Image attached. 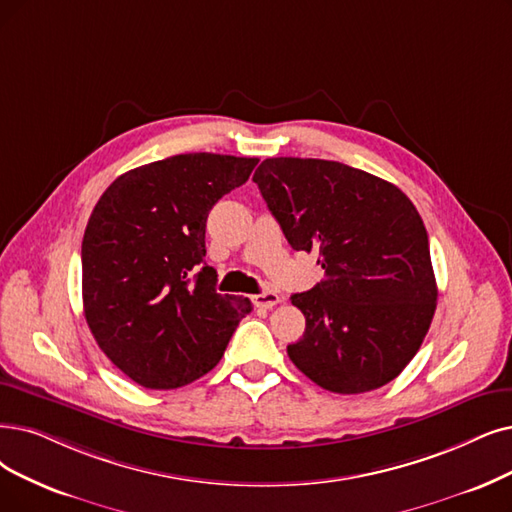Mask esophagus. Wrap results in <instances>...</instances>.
Segmentation results:
<instances>
[{
    "label": "esophagus",
    "instance_id": "34e87169",
    "mask_svg": "<svg viewBox=\"0 0 512 512\" xmlns=\"http://www.w3.org/2000/svg\"><path fill=\"white\" fill-rule=\"evenodd\" d=\"M277 302H279L277 292H260L254 296V304L258 306V309H273Z\"/></svg>",
    "mask_w": 512,
    "mask_h": 512
}]
</instances>
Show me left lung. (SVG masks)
I'll return each instance as SVG.
<instances>
[{"instance_id":"1","label":"left lung","mask_w":512,"mask_h":512,"mask_svg":"<svg viewBox=\"0 0 512 512\" xmlns=\"http://www.w3.org/2000/svg\"><path fill=\"white\" fill-rule=\"evenodd\" d=\"M254 182L294 250L325 271L294 294L306 330L288 355L325 391L357 395L395 380L437 309L424 222L391 182L338 161L271 157Z\"/></svg>"}]
</instances>
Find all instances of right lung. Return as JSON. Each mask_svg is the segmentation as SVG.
<instances>
[{"mask_svg": "<svg viewBox=\"0 0 512 512\" xmlns=\"http://www.w3.org/2000/svg\"><path fill=\"white\" fill-rule=\"evenodd\" d=\"M256 157L187 153L113 180L81 241L84 315L130 380L185 386L220 361L250 298L216 292L206 264L214 203L250 178Z\"/></svg>", "mask_w": 512, "mask_h": 512, "instance_id": "right-lung-1", "label": "right lung"}]
</instances>
